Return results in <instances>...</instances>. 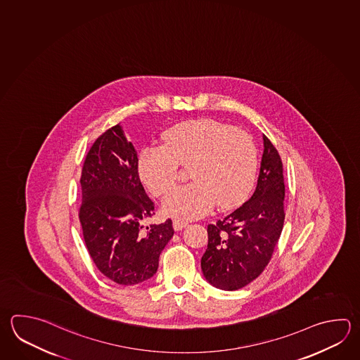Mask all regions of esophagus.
Instances as JSON below:
<instances>
[{
	"label": "esophagus",
	"instance_id": "obj_1",
	"mask_svg": "<svg viewBox=\"0 0 360 360\" xmlns=\"http://www.w3.org/2000/svg\"><path fill=\"white\" fill-rule=\"evenodd\" d=\"M188 226V222L186 221H184V219H174V230L175 231H180V230H183L184 227H186Z\"/></svg>",
	"mask_w": 360,
	"mask_h": 360
}]
</instances>
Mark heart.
Listing matches in <instances>:
<instances>
[{"mask_svg":"<svg viewBox=\"0 0 360 360\" xmlns=\"http://www.w3.org/2000/svg\"><path fill=\"white\" fill-rule=\"evenodd\" d=\"M257 147L250 135L212 120L183 122L162 134V146L141 150L139 174L155 197L167 194L191 167L194 180L163 202V211L180 219H198L217 203L221 210L239 205L253 186Z\"/></svg>","mask_w":360,"mask_h":360,"instance_id":"1","label":"heart"}]
</instances>
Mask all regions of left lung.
<instances>
[{"instance_id": "left-lung-1", "label": "left lung", "mask_w": 360, "mask_h": 360, "mask_svg": "<svg viewBox=\"0 0 360 360\" xmlns=\"http://www.w3.org/2000/svg\"><path fill=\"white\" fill-rule=\"evenodd\" d=\"M263 155L257 188L236 211L208 225V245L200 266L205 280L217 289L247 286L266 268L280 239L285 212L281 157L263 135Z\"/></svg>"}]
</instances>
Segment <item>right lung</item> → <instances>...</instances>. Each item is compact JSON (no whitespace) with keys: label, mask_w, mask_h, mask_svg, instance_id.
<instances>
[{"label":"right lung","mask_w":360,"mask_h":360,"mask_svg":"<svg viewBox=\"0 0 360 360\" xmlns=\"http://www.w3.org/2000/svg\"><path fill=\"white\" fill-rule=\"evenodd\" d=\"M80 185L79 219L99 272L127 286L153 277L160 254L174 236L172 221L146 225L155 214V203L141 185L136 150L120 124L93 143Z\"/></svg>","instance_id":"obj_1"}]
</instances>
